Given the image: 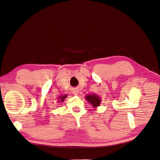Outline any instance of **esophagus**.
I'll return each mask as SVG.
<instances>
[{"label": "esophagus", "instance_id": "esophagus-1", "mask_svg": "<svg viewBox=\"0 0 160 160\" xmlns=\"http://www.w3.org/2000/svg\"><path fill=\"white\" fill-rule=\"evenodd\" d=\"M73 94H74V95H78V90H74V91H73Z\"/></svg>", "mask_w": 160, "mask_h": 160}]
</instances>
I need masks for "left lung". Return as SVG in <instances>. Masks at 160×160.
Listing matches in <instances>:
<instances>
[{"label": "left lung", "instance_id": "8db88e82", "mask_svg": "<svg viewBox=\"0 0 160 160\" xmlns=\"http://www.w3.org/2000/svg\"><path fill=\"white\" fill-rule=\"evenodd\" d=\"M86 100L89 103H91L94 108H97L100 106L102 100L101 98L97 94H88L86 96Z\"/></svg>", "mask_w": 160, "mask_h": 160}]
</instances>
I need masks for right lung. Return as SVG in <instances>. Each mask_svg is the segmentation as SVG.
<instances>
[{"instance_id":"1","label":"right lung","mask_w":160,"mask_h":160,"mask_svg":"<svg viewBox=\"0 0 160 160\" xmlns=\"http://www.w3.org/2000/svg\"><path fill=\"white\" fill-rule=\"evenodd\" d=\"M67 97H68L67 94L60 96V97H58V102H63V101H64V100Z\"/></svg>"}]
</instances>
